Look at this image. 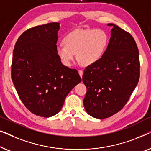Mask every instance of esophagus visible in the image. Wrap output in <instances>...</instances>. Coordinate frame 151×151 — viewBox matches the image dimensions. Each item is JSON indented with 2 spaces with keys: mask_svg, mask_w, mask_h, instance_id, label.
Here are the masks:
<instances>
[{
  "mask_svg": "<svg viewBox=\"0 0 151 151\" xmlns=\"http://www.w3.org/2000/svg\"><path fill=\"white\" fill-rule=\"evenodd\" d=\"M78 73H79V75L80 76V77H82V75H83V71H82V70H79V71H78Z\"/></svg>",
  "mask_w": 151,
  "mask_h": 151,
  "instance_id": "esophagus-1",
  "label": "esophagus"
}]
</instances>
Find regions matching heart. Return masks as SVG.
<instances>
[{"instance_id": "heart-1", "label": "heart", "mask_w": 151, "mask_h": 151, "mask_svg": "<svg viewBox=\"0 0 151 151\" xmlns=\"http://www.w3.org/2000/svg\"><path fill=\"white\" fill-rule=\"evenodd\" d=\"M109 42V35L104 30L79 29L65 37V44L56 45V53L65 66H71L76 54L80 65L91 67L102 58Z\"/></svg>"}]
</instances>
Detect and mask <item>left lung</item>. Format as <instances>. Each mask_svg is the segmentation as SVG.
Here are the masks:
<instances>
[{"mask_svg": "<svg viewBox=\"0 0 151 151\" xmlns=\"http://www.w3.org/2000/svg\"><path fill=\"white\" fill-rule=\"evenodd\" d=\"M107 25L112 29L106 52L82 76L87 88L84 108L88 115L100 119L123 108L139 78V51L134 38L116 24Z\"/></svg>", "mask_w": 151, "mask_h": 151, "instance_id": "left-lung-1", "label": "left lung"}]
</instances>
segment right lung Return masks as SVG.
<instances>
[{"mask_svg":"<svg viewBox=\"0 0 151 151\" xmlns=\"http://www.w3.org/2000/svg\"><path fill=\"white\" fill-rule=\"evenodd\" d=\"M59 29L58 22L34 27L14 46L12 81L26 108L40 117L60 112L66 97L81 82L77 70L65 67L58 56Z\"/></svg>","mask_w":151,"mask_h":151,"instance_id":"right-lung-1","label":"right lung"}]
</instances>
